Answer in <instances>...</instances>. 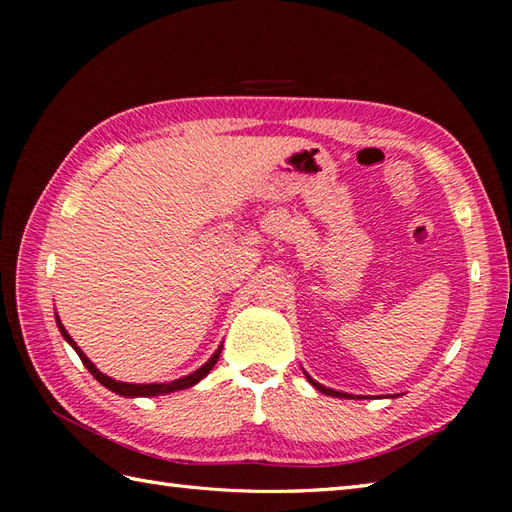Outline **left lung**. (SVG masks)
I'll use <instances>...</instances> for the list:
<instances>
[{"label":"left lung","mask_w":512,"mask_h":512,"mask_svg":"<svg viewBox=\"0 0 512 512\" xmlns=\"http://www.w3.org/2000/svg\"><path fill=\"white\" fill-rule=\"evenodd\" d=\"M306 378L310 380V383H312L314 387H317V389L321 391V394H328V396H336V398H352L350 394H343V391H334V389H328V387H323V385H319V383H317V380H312V378H310L308 374H306ZM356 398H358V396H356Z\"/></svg>","instance_id":"8db88e82"}]
</instances>
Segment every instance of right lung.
<instances>
[{"label": "right lung", "instance_id": "add662e5", "mask_svg": "<svg viewBox=\"0 0 512 512\" xmlns=\"http://www.w3.org/2000/svg\"><path fill=\"white\" fill-rule=\"evenodd\" d=\"M57 325H59V330H61V334H63V339L68 341L72 347H74V352L79 354V358L83 361V365L90 369V374L99 380V383L103 385V387H107V389H112L114 394H118V396H125V398H138V396H158V394H171V391H178V389H187V387H193L195 383H200V380L211 372V369L215 367V363H217V358H220V354H222V345L217 347L215 350V354L209 358V363H204L200 369H195L193 374H189V376H182V378H178V380H171V383H149V385H134V383H121V380H114V378H110V376H105L103 372H99V369L94 367V363L90 361L88 356H85L83 352H81V347L76 345L74 341H72V336L65 332V328L61 325V321H59V317H57Z\"/></svg>", "mask_w": 512, "mask_h": 512}]
</instances>
